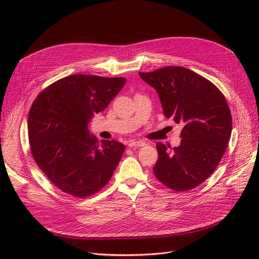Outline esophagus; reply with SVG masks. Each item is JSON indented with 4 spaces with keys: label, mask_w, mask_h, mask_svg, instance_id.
<instances>
[{
    "label": "esophagus",
    "mask_w": 259,
    "mask_h": 259,
    "mask_svg": "<svg viewBox=\"0 0 259 259\" xmlns=\"http://www.w3.org/2000/svg\"><path fill=\"white\" fill-rule=\"evenodd\" d=\"M146 145V143L145 142H143V141H133V142H130L129 144H128V147L129 148H135V147H143V146H145Z\"/></svg>",
    "instance_id": "esophagus-1"
}]
</instances>
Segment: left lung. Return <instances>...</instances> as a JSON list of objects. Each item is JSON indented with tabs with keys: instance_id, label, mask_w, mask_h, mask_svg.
Returning a JSON list of instances; mask_svg holds the SVG:
<instances>
[{
	"instance_id": "1",
	"label": "left lung",
	"mask_w": 259,
	"mask_h": 259,
	"mask_svg": "<svg viewBox=\"0 0 259 259\" xmlns=\"http://www.w3.org/2000/svg\"><path fill=\"white\" fill-rule=\"evenodd\" d=\"M158 93L167 118L184 127L181 145L156 144L155 178L178 192L194 189L219 166L232 131V116L222 91L206 77L181 66L139 72Z\"/></svg>"
}]
</instances>
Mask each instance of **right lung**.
Listing matches in <instances>:
<instances>
[{
    "label": "right lung",
    "instance_id": "obj_1",
    "mask_svg": "<svg viewBox=\"0 0 259 259\" xmlns=\"http://www.w3.org/2000/svg\"><path fill=\"white\" fill-rule=\"evenodd\" d=\"M125 84V77L73 74L54 81L34 100L28 116L31 154L64 193L85 198L110 181L125 145L114 140L100 145L88 124Z\"/></svg>",
    "mask_w": 259,
    "mask_h": 259
}]
</instances>
